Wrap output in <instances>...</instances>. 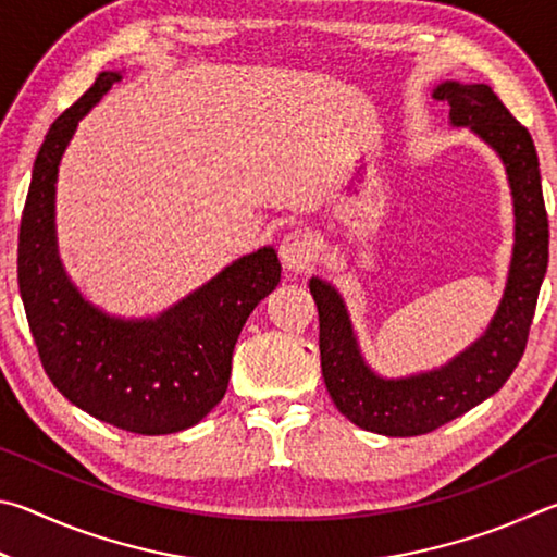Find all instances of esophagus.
Here are the masks:
<instances>
[{"label": "esophagus", "instance_id": "esophagus-1", "mask_svg": "<svg viewBox=\"0 0 557 557\" xmlns=\"http://www.w3.org/2000/svg\"><path fill=\"white\" fill-rule=\"evenodd\" d=\"M313 251H315L313 239H310L308 234L300 230L288 232L278 244V257H281V261H284V267L290 271L306 269L308 263L313 261Z\"/></svg>", "mask_w": 557, "mask_h": 557}]
</instances>
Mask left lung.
<instances>
[{
    "label": "left lung",
    "mask_w": 557,
    "mask_h": 557,
    "mask_svg": "<svg viewBox=\"0 0 557 557\" xmlns=\"http://www.w3.org/2000/svg\"><path fill=\"white\" fill-rule=\"evenodd\" d=\"M433 97L450 104L453 126H470L499 153L513 198V257L486 333L445 367L406 379H384L369 369L343 296L327 281L310 278L327 392L355 425L388 437L431 433L499 392L523 357L548 269V214L529 129L513 120L490 85L445 81Z\"/></svg>",
    "instance_id": "obj_1"
}]
</instances>
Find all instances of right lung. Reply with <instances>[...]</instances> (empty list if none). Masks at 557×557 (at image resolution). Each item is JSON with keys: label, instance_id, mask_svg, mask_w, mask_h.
Wrapping results in <instances>:
<instances>
[{"label": "right lung", "instance_id": "right-lung-1", "mask_svg": "<svg viewBox=\"0 0 557 557\" xmlns=\"http://www.w3.org/2000/svg\"><path fill=\"white\" fill-rule=\"evenodd\" d=\"M120 81L116 71L97 75L38 149L18 227V294L46 374L67 401L126 433L169 435L222 401L234 345L278 286L281 263L273 247H261L146 320L107 315L83 298L58 257V165L77 122Z\"/></svg>", "mask_w": 557, "mask_h": 557}]
</instances>
